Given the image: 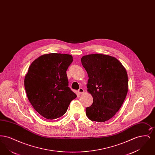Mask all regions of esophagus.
<instances>
[{
  "instance_id": "esophagus-1",
  "label": "esophagus",
  "mask_w": 155,
  "mask_h": 155,
  "mask_svg": "<svg viewBox=\"0 0 155 155\" xmlns=\"http://www.w3.org/2000/svg\"><path fill=\"white\" fill-rule=\"evenodd\" d=\"M77 92H78V94H83L84 92V90L83 89V88H80L78 90V91H77Z\"/></svg>"
}]
</instances>
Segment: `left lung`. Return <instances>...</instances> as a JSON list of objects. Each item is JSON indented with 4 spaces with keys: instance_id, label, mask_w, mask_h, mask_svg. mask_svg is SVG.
Masks as SVG:
<instances>
[{
    "instance_id": "obj_1",
    "label": "left lung",
    "mask_w": 155,
    "mask_h": 155,
    "mask_svg": "<svg viewBox=\"0 0 155 155\" xmlns=\"http://www.w3.org/2000/svg\"><path fill=\"white\" fill-rule=\"evenodd\" d=\"M81 60L88 75V91L94 99L86 108V114L92 121H107L118 111L127 96L126 70L117 59L109 55L88 54Z\"/></svg>"
}]
</instances>
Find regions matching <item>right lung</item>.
Segmentation results:
<instances>
[{"instance_id":"right-lung-1","label":"right lung","mask_w":155,"mask_h":155,"mask_svg":"<svg viewBox=\"0 0 155 155\" xmlns=\"http://www.w3.org/2000/svg\"><path fill=\"white\" fill-rule=\"evenodd\" d=\"M70 54L49 53L41 56L30 65L24 87L30 103L45 118L63 116L77 95L68 87L66 71L72 63Z\"/></svg>"}]
</instances>
